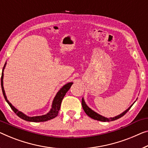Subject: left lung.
<instances>
[{
  "mask_svg": "<svg viewBox=\"0 0 148 148\" xmlns=\"http://www.w3.org/2000/svg\"><path fill=\"white\" fill-rule=\"evenodd\" d=\"M82 106L83 110H84L85 113L88 116L90 117V118H92V119H94V120H98V121H102V122H111V121L118 120V119L120 118L121 117L124 116L125 114H126L127 112H128V110L131 108V107L132 106V105L128 109H127L125 112H123L122 114H121L120 115L114 117V118H105V117H103V116H100V114L96 113L95 112H94L93 110H92L90 108H88V106H87V105L86 104V103H85L84 100L83 98H82Z\"/></svg>",
  "mask_w": 148,
  "mask_h": 148,
  "instance_id": "obj_1",
  "label": "left lung"
}]
</instances>
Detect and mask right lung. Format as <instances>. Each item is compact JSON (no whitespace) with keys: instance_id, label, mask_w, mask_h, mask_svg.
Wrapping results in <instances>:
<instances>
[{"instance_id":"right-lung-1","label":"right lung","mask_w":148,"mask_h":148,"mask_svg":"<svg viewBox=\"0 0 148 148\" xmlns=\"http://www.w3.org/2000/svg\"><path fill=\"white\" fill-rule=\"evenodd\" d=\"M6 63L4 64L3 69L5 67ZM3 73H2V76H1V88H2V91H3V96L5 98V100L6 101V102L8 103V105L10 106V107L11 108L15 114L19 117L23 119V120H25L26 121H28V122H46V121L50 120L51 119L54 118L55 117H56L58 114V112L60 110V106H61V103L64 97L65 94L66 92L68 91V90L70 89L71 86L72 85V82H69L66 84L64 86L61 88V89L59 90V92L57 93L56 96H55V98L53 100V103H52V108L50 110V111L48 112L47 114L46 115H43V116H34V117H28L27 116H26L25 114H24L23 113H22L21 112L18 111V110H16L15 108L11 104V103L8 102V100L6 98V96L5 95V92H4V87H3Z\"/></svg>"}]
</instances>
